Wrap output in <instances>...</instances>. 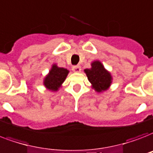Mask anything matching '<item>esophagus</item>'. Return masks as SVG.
<instances>
[{"mask_svg":"<svg viewBox=\"0 0 153 153\" xmlns=\"http://www.w3.org/2000/svg\"><path fill=\"white\" fill-rule=\"evenodd\" d=\"M72 70H73V71L74 72H80V71H81V66H79V65L73 66H72Z\"/></svg>","mask_w":153,"mask_h":153,"instance_id":"1","label":"esophagus"}]
</instances>
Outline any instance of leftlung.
I'll return each instance as SVG.
<instances>
[{"instance_id": "obj_1", "label": "left lung", "mask_w": 153, "mask_h": 153, "mask_svg": "<svg viewBox=\"0 0 153 153\" xmlns=\"http://www.w3.org/2000/svg\"><path fill=\"white\" fill-rule=\"evenodd\" d=\"M91 68L86 69L87 79L98 92L107 90L111 82V77L100 62H94Z\"/></svg>"}]
</instances>
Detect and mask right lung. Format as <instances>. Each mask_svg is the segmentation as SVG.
<instances>
[{
	"mask_svg": "<svg viewBox=\"0 0 153 153\" xmlns=\"http://www.w3.org/2000/svg\"><path fill=\"white\" fill-rule=\"evenodd\" d=\"M68 73L69 71L66 69L60 68L56 65H53L50 74L45 77L44 85L49 90L55 91L63 82Z\"/></svg>",
	"mask_w": 153,
	"mask_h": 153,
	"instance_id": "add662e5",
	"label": "right lung"
}]
</instances>
